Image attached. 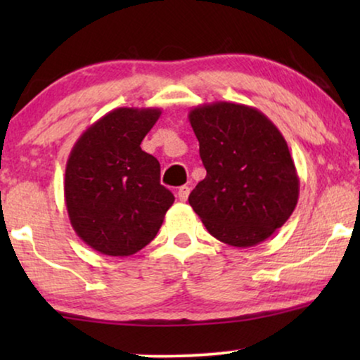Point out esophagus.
<instances>
[{"label":"esophagus","instance_id":"esophagus-1","mask_svg":"<svg viewBox=\"0 0 360 360\" xmlns=\"http://www.w3.org/2000/svg\"><path fill=\"white\" fill-rule=\"evenodd\" d=\"M188 195H190V186H188V185L180 186L179 191H176V196H179L180 201H186V200H188Z\"/></svg>","mask_w":360,"mask_h":360}]
</instances>
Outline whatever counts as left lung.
Returning a JSON list of instances; mask_svg holds the SVG:
<instances>
[{
	"label": "left lung",
	"instance_id": "left-lung-1",
	"mask_svg": "<svg viewBox=\"0 0 360 360\" xmlns=\"http://www.w3.org/2000/svg\"><path fill=\"white\" fill-rule=\"evenodd\" d=\"M206 176L188 203L208 233L233 248H252L287 223L300 179L287 141L257 108L214 101L191 108Z\"/></svg>",
	"mask_w": 360,
	"mask_h": 360
}]
</instances>
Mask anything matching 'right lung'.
Instances as JSON below:
<instances>
[{
	"mask_svg": "<svg viewBox=\"0 0 360 360\" xmlns=\"http://www.w3.org/2000/svg\"><path fill=\"white\" fill-rule=\"evenodd\" d=\"M160 108H116L93 122L72 147L63 195L83 243L127 257L159 233L174 195L160 185V164L141 149Z\"/></svg>",
	"mask_w": 360,
	"mask_h": 360,
	"instance_id": "right-lung-1",
	"label": "right lung"
}]
</instances>
